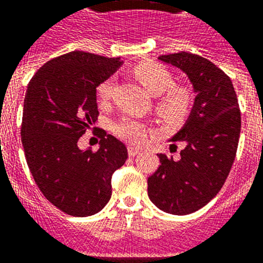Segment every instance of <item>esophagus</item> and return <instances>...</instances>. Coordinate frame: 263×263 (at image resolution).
<instances>
[{"instance_id": "1", "label": "esophagus", "mask_w": 263, "mask_h": 263, "mask_svg": "<svg viewBox=\"0 0 263 263\" xmlns=\"http://www.w3.org/2000/svg\"><path fill=\"white\" fill-rule=\"evenodd\" d=\"M140 152H141V151L139 149V148L131 147V145L128 147V155H129V156H136V155H139Z\"/></svg>"}]
</instances>
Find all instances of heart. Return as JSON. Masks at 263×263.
I'll return each instance as SVG.
<instances>
[{
	"label": "heart",
	"mask_w": 263,
	"mask_h": 263,
	"mask_svg": "<svg viewBox=\"0 0 263 263\" xmlns=\"http://www.w3.org/2000/svg\"><path fill=\"white\" fill-rule=\"evenodd\" d=\"M135 75L145 90L154 95L160 97L157 103V112L164 119L181 118L188 111L189 93L182 88H172L175 81L165 67L157 63H141L135 67ZM115 79L107 78L106 81L99 83L97 88L98 98L100 102H107L112 93ZM114 131L119 138L129 141L132 144H143L147 139V128L143 123L132 118H123L114 125Z\"/></svg>",
	"instance_id": "obj_1"
}]
</instances>
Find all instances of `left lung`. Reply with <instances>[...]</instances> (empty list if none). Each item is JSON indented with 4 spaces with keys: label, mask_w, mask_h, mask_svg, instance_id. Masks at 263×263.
<instances>
[{
    "label": "left lung",
    "mask_w": 263,
    "mask_h": 263,
    "mask_svg": "<svg viewBox=\"0 0 263 263\" xmlns=\"http://www.w3.org/2000/svg\"><path fill=\"white\" fill-rule=\"evenodd\" d=\"M157 59L184 72L196 98L186 122L170 140L185 145L180 159L159 155L161 164L148 177V197L160 211L185 216L222 188L238 147L241 114L230 78L211 61L186 51Z\"/></svg>",
    "instance_id": "left-lung-1"
}]
</instances>
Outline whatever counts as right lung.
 <instances>
[{"mask_svg": "<svg viewBox=\"0 0 263 263\" xmlns=\"http://www.w3.org/2000/svg\"><path fill=\"white\" fill-rule=\"evenodd\" d=\"M122 63L71 51L45 63L27 84L21 128L27 165L43 196L70 216L102 211L112 193V173L128 157L122 141L104 131L97 152L78 147L97 122V87Z\"/></svg>", "mask_w": 263, "mask_h": 263, "instance_id": "obj_1", "label": "right lung"}]
</instances>
